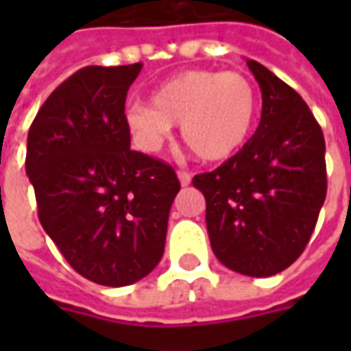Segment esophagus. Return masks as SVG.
<instances>
[{
	"label": "esophagus",
	"instance_id": "obj_1",
	"mask_svg": "<svg viewBox=\"0 0 351 351\" xmlns=\"http://www.w3.org/2000/svg\"><path fill=\"white\" fill-rule=\"evenodd\" d=\"M178 180H180V183L185 187V185L191 183V173H187V171H178Z\"/></svg>",
	"mask_w": 351,
	"mask_h": 351
}]
</instances>
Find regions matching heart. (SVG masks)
I'll return each instance as SVG.
<instances>
[{
	"label": "heart",
	"instance_id": "heart-1",
	"mask_svg": "<svg viewBox=\"0 0 351 351\" xmlns=\"http://www.w3.org/2000/svg\"><path fill=\"white\" fill-rule=\"evenodd\" d=\"M258 117L254 84L238 72L187 70L166 80L150 105L132 103L127 127L138 148L158 152L173 127L203 162H224L248 142Z\"/></svg>",
	"mask_w": 351,
	"mask_h": 351
}]
</instances>
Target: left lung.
Returning <instances> with one entry per match:
<instances>
[{
	"instance_id": "1",
	"label": "left lung",
	"mask_w": 351,
	"mask_h": 351,
	"mask_svg": "<svg viewBox=\"0 0 351 351\" xmlns=\"http://www.w3.org/2000/svg\"><path fill=\"white\" fill-rule=\"evenodd\" d=\"M262 89V119L240 152L193 178L207 201V232L219 262L271 277L295 262L326 199L324 136L303 97L260 62L246 60Z\"/></svg>"
}]
</instances>
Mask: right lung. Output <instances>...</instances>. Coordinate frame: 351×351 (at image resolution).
Returning a JSON list of instances; mask_svg holds the SVG:
<instances>
[{
    "instance_id": "obj_1",
    "label": "right lung",
    "mask_w": 351,
    "mask_h": 351,
    "mask_svg": "<svg viewBox=\"0 0 351 351\" xmlns=\"http://www.w3.org/2000/svg\"><path fill=\"white\" fill-rule=\"evenodd\" d=\"M141 70V62L77 70L50 93L27 138L45 232L80 276L107 287L158 265L180 191L171 166L130 148L125 101Z\"/></svg>"
}]
</instances>
